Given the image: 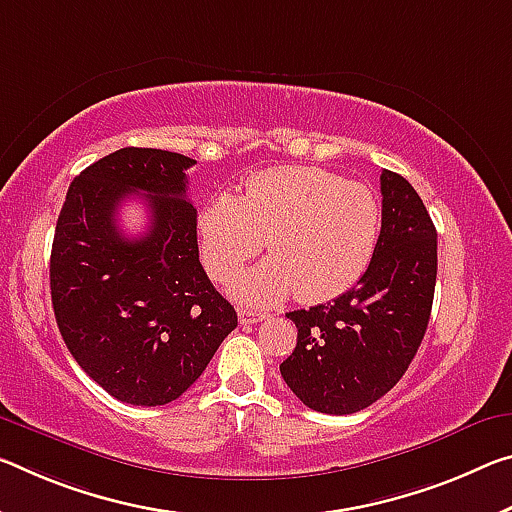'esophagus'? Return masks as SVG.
Segmentation results:
<instances>
[{"label": "esophagus", "instance_id": "34e87169", "mask_svg": "<svg viewBox=\"0 0 512 512\" xmlns=\"http://www.w3.org/2000/svg\"><path fill=\"white\" fill-rule=\"evenodd\" d=\"M269 319V314L266 312H253V310H239V321L243 326H250V323H257V321H264Z\"/></svg>", "mask_w": 512, "mask_h": 512}]
</instances>
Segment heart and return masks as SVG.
I'll list each match as a JSON object with an SVG mask.
<instances>
[{
  "instance_id": "b5f03b06",
  "label": "heart",
  "mask_w": 512,
  "mask_h": 512,
  "mask_svg": "<svg viewBox=\"0 0 512 512\" xmlns=\"http://www.w3.org/2000/svg\"><path fill=\"white\" fill-rule=\"evenodd\" d=\"M380 234V202L367 184L314 166H282L250 177L243 196L216 193L198 216L200 253L227 280L269 241L273 257L234 278L246 303L289 294L323 303L362 278Z\"/></svg>"
}]
</instances>
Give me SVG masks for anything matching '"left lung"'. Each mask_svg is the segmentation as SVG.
<instances>
[{"label": "left lung", "instance_id": "obj_1", "mask_svg": "<svg viewBox=\"0 0 512 512\" xmlns=\"http://www.w3.org/2000/svg\"><path fill=\"white\" fill-rule=\"evenodd\" d=\"M383 225L358 287L328 305L294 310V353L280 364L307 408L353 415L408 371L431 319L437 232L419 193L392 170L380 175Z\"/></svg>", "mask_w": 512, "mask_h": 512}]
</instances>
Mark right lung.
Here are the masks:
<instances>
[{"instance_id":"obj_1","label":"right lung","mask_w":512,"mask_h":512,"mask_svg":"<svg viewBox=\"0 0 512 512\" xmlns=\"http://www.w3.org/2000/svg\"><path fill=\"white\" fill-rule=\"evenodd\" d=\"M193 164L168 150L111 152L72 180L56 221V326L79 367L123 403L180 399L237 328V312L200 264L198 212L186 200ZM139 190L151 227L129 240L115 212Z\"/></svg>"}]
</instances>
